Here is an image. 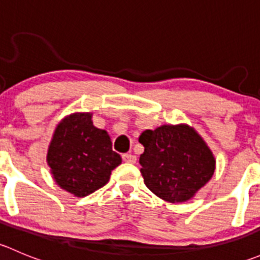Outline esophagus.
Masks as SVG:
<instances>
[{
    "mask_svg": "<svg viewBox=\"0 0 260 260\" xmlns=\"http://www.w3.org/2000/svg\"><path fill=\"white\" fill-rule=\"evenodd\" d=\"M122 158H123V161L128 162V164H135V162L137 161L136 156H135V154H132V153H124L122 156Z\"/></svg>",
    "mask_w": 260,
    "mask_h": 260,
    "instance_id": "34e87169",
    "label": "esophagus"
}]
</instances>
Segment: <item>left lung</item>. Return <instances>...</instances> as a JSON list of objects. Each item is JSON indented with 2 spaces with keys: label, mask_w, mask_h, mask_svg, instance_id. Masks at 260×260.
<instances>
[{
  "label": "left lung",
  "mask_w": 260,
  "mask_h": 260,
  "mask_svg": "<svg viewBox=\"0 0 260 260\" xmlns=\"http://www.w3.org/2000/svg\"><path fill=\"white\" fill-rule=\"evenodd\" d=\"M146 186L159 199L179 204L190 200L211 180L215 159L204 138L191 125L164 124L146 129L138 138Z\"/></svg>",
  "instance_id": "8db88e82"
}]
</instances>
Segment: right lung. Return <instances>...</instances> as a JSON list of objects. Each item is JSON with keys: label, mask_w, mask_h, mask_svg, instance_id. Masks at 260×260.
Here are the masks:
<instances>
[{"label": "right lung", "mask_w": 260, "mask_h": 260, "mask_svg": "<svg viewBox=\"0 0 260 260\" xmlns=\"http://www.w3.org/2000/svg\"><path fill=\"white\" fill-rule=\"evenodd\" d=\"M93 113L75 112L56 125L46 162L56 185L75 198L103 187L122 158L112 149L108 132L93 124Z\"/></svg>", "instance_id": "obj_1"}]
</instances>
